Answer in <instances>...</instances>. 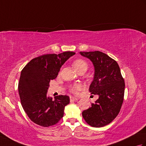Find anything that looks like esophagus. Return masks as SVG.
Wrapping results in <instances>:
<instances>
[{"label": "esophagus", "mask_w": 146, "mask_h": 146, "mask_svg": "<svg viewBox=\"0 0 146 146\" xmlns=\"http://www.w3.org/2000/svg\"><path fill=\"white\" fill-rule=\"evenodd\" d=\"M78 100V98H76V97H70V100L71 101H77Z\"/></svg>", "instance_id": "1"}]
</instances>
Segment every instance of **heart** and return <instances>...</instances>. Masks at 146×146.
<instances>
[{"instance_id":"obj_1","label":"heart","mask_w":146,"mask_h":146,"mask_svg":"<svg viewBox=\"0 0 146 146\" xmlns=\"http://www.w3.org/2000/svg\"><path fill=\"white\" fill-rule=\"evenodd\" d=\"M73 66L78 73L80 71H85V72L87 70L88 63L82 59H77V60H75L73 61ZM80 89H81V86L80 85H75L71 87V90L73 93L76 94Z\"/></svg>"}]
</instances>
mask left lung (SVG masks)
<instances>
[{"mask_svg": "<svg viewBox=\"0 0 146 146\" xmlns=\"http://www.w3.org/2000/svg\"><path fill=\"white\" fill-rule=\"evenodd\" d=\"M90 60L94 66V80L89 91L98 98L91 107L82 112L86 123L94 127L108 125L119 114L124 96L125 83L119 64L100 51L80 52Z\"/></svg>", "mask_w": 146, "mask_h": 146, "instance_id": "left-lung-1", "label": "left lung"}]
</instances>
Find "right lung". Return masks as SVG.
<instances>
[{"instance_id": "1", "label": "right lung", "mask_w": 146, "mask_h": 146, "mask_svg": "<svg viewBox=\"0 0 146 146\" xmlns=\"http://www.w3.org/2000/svg\"><path fill=\"white\" fill-rule=\"evenodd\" d=\"M75 52L42 55L31 60L21 71L18 85L22 106L29 119L36 124L49 127L57 123L70 103L67 95H59L52 100L48 96L50 80L58 75L62 65Z\"/></svg>"}]
</instances>
